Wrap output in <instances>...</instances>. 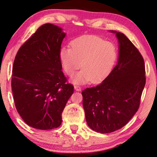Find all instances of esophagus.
<instances>
[{
	"instance_id": "34e87169",
	"label": "esophagus",
	"mask_w": 157,
	"mask_h": 157,
	"mask_svg": "<svg viewBox=\"0 0 157 157\" xmlns=\"http://www.w3.org/2000/svg\"><path fill=\"white\" fill-rule=\"evenodd\" d=\"M74 88H75V90H77V91H81L82 90V88L78 85L74 86Z\"/></svg>"
}]
</instances>
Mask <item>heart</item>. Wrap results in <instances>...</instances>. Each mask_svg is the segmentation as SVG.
<instances>
[{
	"label": "heart",
	"instance_id": "heart-1",
	"mask_svg": "<svg viewBox=\"0 0 157 157\" xmlns=\"http://www.w3.org/2000/svg\"><path fill=\"white\" fill-rule=\"evenodd\" d=\"M118 50L111 42L96 36H84L71 42V47L63 46L59 59L64 71L72 76L76 70L83 69L73 78L78 84L102 82L116 63Z\"/></svg>",
	"mask_w": 157,
	"mask_h": 157
}]
</instances>
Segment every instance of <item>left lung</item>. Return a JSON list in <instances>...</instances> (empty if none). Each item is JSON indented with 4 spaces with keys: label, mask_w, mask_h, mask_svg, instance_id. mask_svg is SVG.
I'll return each instance as SVG.
<instances>
[{
    "label": "left lung",
    "mask_w": 157,
    "mask_h": 157,
    "mask_svg": "<svg viewBox=\"0 0 157 157\" xmlns=\"http://www.w3.org/2000/svg\"><path fill=\"white\" fill-rule=\"evenodd\" d=\"M111 32L119 40L117 64L102 83L82 92L86 122L101 134L115 132L129 122L139 109L146 84L140 52L122 33Z\"/></svg>",
    "instance_id": "left-lung-1"
}]
</instances>
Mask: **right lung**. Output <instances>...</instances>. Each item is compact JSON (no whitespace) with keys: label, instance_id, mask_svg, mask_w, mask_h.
I'll return each instance as SVG.
<instances>
[{"label":"right lung","instance_id":"1","mask_svg":"<svg viewBox=\"0 0 157 157\" xmlns=\"http://www.w3.org/2000/svg\"><path fill=\"white\" fill-rule=\"evenodd\" d=\"M65 36L51 23L40 27L23 44L13 63L11 88L17 111L26 124L48 130L62 123V113L74 87L59 59Z\"/></svg>","mask_w":157,"mask_h":157}]
</instances>
